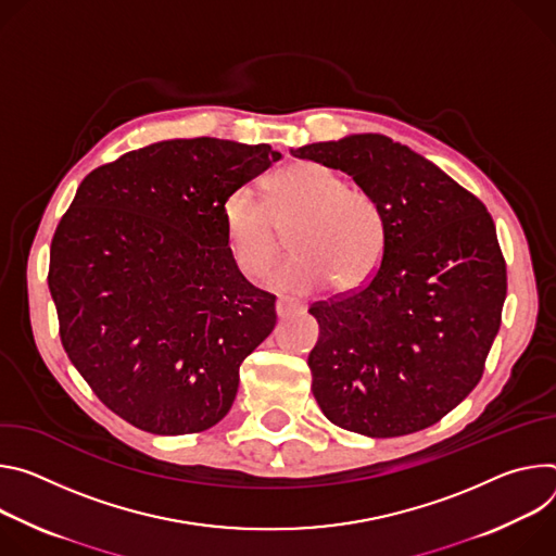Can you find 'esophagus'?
Masks as SVG:
<instances>
[{
	"instance_id": "obj_1",
	"label": "esophagus",
	"mask_w": 556,
	"mask_h": 556,
	"mask_svg": "<svg viewBox=\"0 0 556 556\" xmlns=\"http://www.w3.org/2000/svg\"><path fill=\"white\" fill-rule=\"evenodd\" d=\"M302 312H304V306L298 300H291V298H278L276 300V316L280 320H287V318H291L295 314H302Z\"/></svg>"
}]
</instances>
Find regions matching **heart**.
Instances as JSON below:
<instances>
[{
    "label": "heart",
    "mask_w": 556,
    "mask_h": 556,
    "mask_svg": "<svg viewBox=\"0 0 556 556\" xmlns=\"http://www.w3.org/2000/svg\"><path fill=\"white\" fill-rule=\"evenodd\" d=\"M229 252L240 274L258 280L282 254V231L291 225V252L271 285L289 293H314L331 282L349 291L366 282L384 254V218L376 199L349 188L333 169L300 161L267 182L265 205L250 190H236L223 203Z\"/></svg>",
    "instance_id": "1"
}]
</instances>
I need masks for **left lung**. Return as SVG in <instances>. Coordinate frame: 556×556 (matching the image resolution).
Listing matches in <instances>:
<instances>
[{
    "instance_id": "8db88e82",
    "label": "left lung",
    "mask_w": 556,
    "mask_h": 556,
    "mask_svg": "<svg viewBox=\"0 0 556 556\" xmlns=\"http://www.w3.org/2000/svg\"><path fill=\"white\" fill-rule=\"evenodd\" d=\"M293 156L342 169L384 218V254L362 287L314 302L312 391L329 421L366 438L438 424L481 380L508 278L485 205L438 165L382 135Z\"/></svg>"
}]
</instances>
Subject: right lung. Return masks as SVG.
Returning <instances> with one entry per match:
<instances>
[{"label": "right lung", "instance_id": "1", "mask_svg": "<svg viewBox=\"0 0 556 556\" xmlns=\"http://www.w3.org/2000/svg\"><path fill=\"white\" fill-rule=\"evenodd\" d=\"M278 159L267 143H152L92 169L54 229L61 344L92 393L146 433L218 424L242 359L276 327V295L233 263L223 203Z\"/></svg>", "mask_w": 556, "mask_h": 556}]
</instances>
